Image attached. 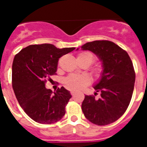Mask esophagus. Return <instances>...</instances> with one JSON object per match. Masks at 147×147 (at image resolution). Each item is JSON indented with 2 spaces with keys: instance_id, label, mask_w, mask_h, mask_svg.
<instances>
[{
  "instance_id": "esophagus-1",
  "label": "esophagus",
  "mask_w": 147,
  "mask_h": 147,
  "mask_svg": "<svg viewBox=\"0 0 147 147\" xmlns=\"http://www.w3.org/2000/svg\"><path fill=\"white\" fill-rule=\"evenodd\" d=\"M75 93H76V91H75V90H71V94L72 95V96H74Z\"/></svg>"
}]
</instances>
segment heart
Listing matches in <instances>:
<instances>
[{
  "label": "heart",
  "mask_w": 147,
  "mask_h": 147,
  "mask_svg": "<svg viewBox=\"0 0 147 147\" xmlns=\"http://www.w3.org/2000/svg\"><path fill=\"white\" fill-rule=\"evenodd\" d=\"M77 59L86 60L89 64H92L94 62V56L89 52H83L78 55ZM90 79L85 75H70L65 80L66 86L71 90H80L88 85Z\"/></svg>",
  "instance_id": "obj_1"
}]
</instances>
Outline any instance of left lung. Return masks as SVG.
Instances as JSON below:
<instances>
[{"instance_id": "left-lung-1", "label": "left lung", "mask_w": 147, "mask_h": 147, "mask_svg": "<svg viewBox=\"0 0 147 147\" xmlns=\"http://www.w3.org/2000/svg\"><path fill=\"white\" fill-rule=\"evenodd\" d=\"M81 48L96 54L103 67L99 81L93 87L101 92V97L85 96L82 104L83 113L96 125L113 123L125 113L132 98L136 81L132 60L126 51L108 40L87 42Z\"/></svg>"}]
</instances>
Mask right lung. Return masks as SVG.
Masks as SVG:
<instances>
[{"instance_id": "obj_1", "label": "right lung", "mask_w": 147, "mask_h": 147, "mask_svg": "<svg viewBox=\"0 0 147 147\" xmlns=\"http://www.w3.org/2000/svg\"><path fill=\"white\" fill-rule=\"evenodd\" d=\"M75 48L57 49L52 44L31 45L15 55L12 63V88L26 113L40 124H54L65 113L71 95L64 87L57 91L45 88L46 80L56 74L59 58Z\"/></svg>"}]
</instances>
